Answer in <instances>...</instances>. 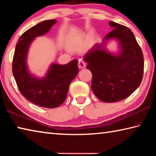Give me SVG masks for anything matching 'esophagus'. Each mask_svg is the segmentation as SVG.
Masks as SVG:
<instances>
[{"mask_svg": "<svg viewBox=\"0 0 156 156\" xmlns=\"http://www.w3.org/2000/svg\"><path fill=\"white\" fill-rule=\"evenodd\" d=\"M78 67H79V69H84V68H85V67H86V64H85V62H84L83 60H80V61L78 62Z\"/></svg>", "mask_w": 156, "mask_h": 156, "instance_id": "esophagus-1", "label": "esophagus"}]
</instances>
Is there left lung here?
<instances>
[{"instance_id":"obj_1","label":"left lung","mask_w":156,"mask_h":156,"mask_svg":"<svg viewBox=\"0 0 156 156\" xmlns=\"http://www.w3.org/2000/svg\"><path fill=\"white\" fill-rule=\"evenodd\" d=\"M113 30L84 55L87 68L92 73L91 89L98 98L115 102L129 97L140 84L144 58L135 36L128 27L110 21ZM115 41L118 51L110 52L108 42Z\"/></svg>"}]
</instances>
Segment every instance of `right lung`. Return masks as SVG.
<instances>
[{
	"mask_svg": "<svg viewBox=\"0 0 156 156\" xmlns=\"http://www.w3.org/2000/svg\"><path fill=\"white\" fill-rule=\"evenodd\" d=\"M56 20H44L26 31L20 37L13 58V75L21 94L42 107L55 108L64 102L69 84L78 73V61L66 65L51 63L43 77L31 73L27 56L31 43L36 37L48 33Z\"/></svg>",
	"mask_w": 156,
	"mask_h": 156,
	"instance_id": "obj_1",
	"label": "right lung"
}]
</instances>
